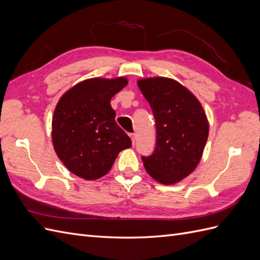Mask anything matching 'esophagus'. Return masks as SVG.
<instances>
[{
	"label": "esophagus",
	"instance_id": "34e87169",
	"mask_svg": "<svg viewBox=\"0 0 260 260\" xmlns=\"http://www.w3.org/2000/svg\"><path fill=\"white\" fill-rule=\"evenodd\" d=\"M129 136H130V138H131V141H132V144H133V145H135V144H136V139H137V138H136V135H135V133H130V135H129Z\"/></svg>",
	"mask_w": 260,
	"mask_h": 260
}]
</instances>
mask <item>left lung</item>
<instances>
[{
    "label": "left lung",
    "mask_w": 260,
    "mask_h": 260,
    "mask_svg": "<svg viewBox=\"0 0 260 260\" xmlns=\"http://www.w3.org/2000/svg\"><path fill=\"white\" fill-rule=\"evenodd\" d=\"M155 118L156 144L142 156L148 175L162 184H174L196 168L208 138L204 109L182 84L168 78L138 82Z\"/></svg>",
    "instance_id": "1"
}]
</instances>
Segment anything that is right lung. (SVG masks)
Listing matches in <instances>:
<instances>
[{
	"mask_svg": "<svg viewBox=\"0 0 260 260\" xmlns=\"http://www.w3.org/2000/svg\"><path fill=\"white\" fill-rule=\"evenodd\" d=\"M128 81L84 80L68 90L55 108L52 140L59 159L76 176L95 180L111 170L116 157L132 145L117 124L111 100Z\"/></svg>",
	"mask_w": 260,
	"mask_h": 260,
	"instance_id": "right-lung-1",
	"label": "right lung"
}]
</instances>
